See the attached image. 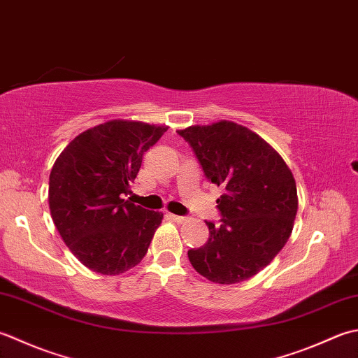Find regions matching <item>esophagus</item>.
<instances>
[{"mask_svg": "<svg viewBox=\"0 0 358 358\" xmlns=\"http://www.w3.org/2000/svg\"><path fill=\"white\" fill-rule=\"evenodd\" d=\"M169 217H170V220H173L174 222H179V224H182V222H185V221H187V217H185V216H178V215H173V213H170V215H169Z\"/></svg>", "mask_w": 358, "mask_h": 358, "instance_id": "34e87169", "label": "esophagus"}]
</instances>
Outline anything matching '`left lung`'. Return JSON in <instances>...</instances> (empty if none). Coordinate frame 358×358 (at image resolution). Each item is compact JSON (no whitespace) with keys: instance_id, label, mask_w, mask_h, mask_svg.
<instances>
[{"instance_id":"left-lung-1","label":"left lung","mask_w":358,"mask_h":358,"mask_svg":"<svg viewBox=\"0 0 358 358\" xmlns=\"http://www.w3.org/2000/svg\"><path fill=\"white\" fill-rule=\"evenodd\" d=\"M208 180L222 187L221 225L188 250L194 271L217 284L252 278L280 253L294 229L298 196L294 174L264 138L235 122L179 129Z\"/></svg>"}]
</instances>
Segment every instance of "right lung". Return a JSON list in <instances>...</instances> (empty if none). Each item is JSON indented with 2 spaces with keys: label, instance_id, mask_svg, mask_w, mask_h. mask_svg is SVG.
<instances>
[{
  "label": "right lung",
  "instance_id": "1",
  "mask_svg": "<svg viewBox=\"0 0 358 358\" xmlns=\"http://www.w3.org/2000/svg\"><path fill=\"white\" fill-rule=\"evenodd\" d=\"M166 129L109 120L83 131L57 157L49 176L50 216L64 244L91 271L119 275L147 255L164 215L125 196L145 151Z\"/></svg>",
  "mask_w": 358,
  "mask_h": 358
}]
</instances>
